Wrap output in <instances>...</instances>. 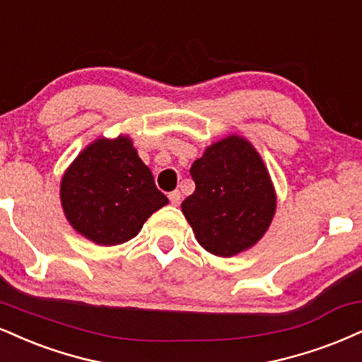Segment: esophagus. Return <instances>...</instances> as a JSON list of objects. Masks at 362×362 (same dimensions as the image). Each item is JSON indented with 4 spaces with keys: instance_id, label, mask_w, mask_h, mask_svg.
<instances>
[{
    "instance_id": "1",
    "label": "esophagus",
    "mask_w": 362,
    "mask_h": 362,
    "mask_svg": "<svg viewBox=\"0 0 362 362\" xmlns=\"http://www.w3.org/2000/svg\"><path fill=\"white\" fill-rule=\"evenodd\" d=\"M180 197H182V194L178 192V190H173V192L168 194V199H170V202H172V206H178V204H180Z\"/></svg>"
}]
</instances>
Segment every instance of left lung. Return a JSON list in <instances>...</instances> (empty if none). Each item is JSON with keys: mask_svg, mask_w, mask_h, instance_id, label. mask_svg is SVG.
Here are the masks:
<instances>
[{"mask_svg": "<svg viewBox=\"0 0 362 362\" xmlns=\"http://www.w3.org/2000/svg\"><path fill=\"white\" fill-rule=\"evenodd\" d=\"M195 190L182 202L204 250L230 258L264 236L276 212V192L256 148L229 134L206 148L190 167Z\"/></svg>", "mask_w": 362, "mask_h": 362, "instance_id": "1", "label": "left lung"}]
</instances>
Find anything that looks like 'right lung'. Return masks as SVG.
<instances>
[{
  "mask_svg": "<svg viewBox=\"0 0 362 362\" xmlns=\"http://www.w3.org/2000/svg\"><path fill=\"white\" fill-rule=\"evenodd\" d=\"M60 202L69 224L99 246L133 239L168 199L128 134L98 138L77 155L60 180Z\"/></svg>",
  "mask_w": 362,
  "mask_h": 362,
  "instance_id": "1",
  "label": "right lung"
}]
</instances>
